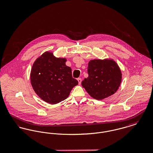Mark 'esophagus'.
Listing matches in <instances>:
<instances>
[{
	"mask_svg": "<svg viewBox=\"0 0 153 153\" xmlns=\"http://www.w3.org/2000/svg\"><path fill=\"white\" fill-rule=\"evenodd\" d=\"M77 81L79 82V84H80L82 82V79L81 78H78L77 79Z\"/></svg>",
	"mask_w": 153,
	"mask_h": 153,
	"instance_id": "34e87169",
	"label": "esophagus"
}]
</instances>
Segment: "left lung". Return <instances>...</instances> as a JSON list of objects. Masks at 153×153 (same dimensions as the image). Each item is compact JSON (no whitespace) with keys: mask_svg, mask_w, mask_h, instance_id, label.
<instances>
[{"mask_svg":"<svg viewBox=\"0 0 153 153\" xmlns=\"http://www.w3.org/2000/svg\"><path fill=\"white\" fill-rule=\"evenodd\" d=\"M88 77L82 85L91 97L102 100L115 94L122 82V72L112 59H93L88 64Z\"/></svg>","mask_w":153,"mask_h":153,"instance_id":"obj_1","label":"left lung"}]
</instances>
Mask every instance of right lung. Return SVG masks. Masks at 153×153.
<instances>
[{
  "mask_svg": "<svg viewBox=\"0 0 153 153\" xmlns=\"http://www.w3.org/2000/svg\"><path fill=\"white\" fill-rule=\"evenodd\" d=\"M66 58H56L46 51L36 59L30 73V82L36 95L44 101L56 104L66 100L78 84L73 78Z\"/></svg>",
  "mask_w": 153,
  "mask_h": 153,
  "instance_id": "add662e5",
  "label": "right lung"
}]
</instances>
